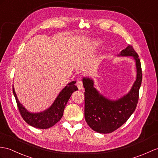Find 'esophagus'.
<instances>
[{
    "label": "esophagus",
    "instance_id": "esophagus-1",
    "mask_svg": "<svg viewBox=\"0 0 158 158\" xmlns=\"http://www.w3.org/2000/svg\"><path fill=\"white\" fill-rule=\"evenodd\" d=\"M76 85L77 86L79 89H83V81L81 80H80V79L77 80V83H76Z\"/></svg>",
    "mask_w": 158,
    "mask_h": 158
}]
</instances>
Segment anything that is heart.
<instances>
[{
  "label": "heart",
  "instance_id": "1",
  "mask_svg": "<svg viewBox=\"0 0 158 158\" xmlns=\"http://www.w3.org/2000/svg\"><path fill=\"white\" fill-rule=\"evenodd\" d=\"M101 42L100 41H95L94 44V46L95 47H99L100 45H101Z\"/></svg>",
  "mask_w": 158,
  "mask_h": 158
}]
</instances>
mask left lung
Masks as SVG:
<instances>
[{
	"mask_svg": "<svg viewBox=\"0 0 158 158\" xmlns=\"http://www.w3.org/2000/svg\"><path fill=\"white\" fill-rule=\"evenodd\" d=\"M118 56H132L136 62L137 77L131 89L117 100L102 96L94 87V81L83 77L85 88V118L91 129L100 133H110L118 129L135 110L139 100V91L142 81L141 62L133 47L129 45Z\"/></svg>",
	"mask_w": 158,
	"mask_h": 158,
	"instance_id": "obj_1",
	"label": "left lung"
}]
</instances>
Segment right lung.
<instances>
[{"label": "right lung", "mask_w": 158, "mask_h": 158, "mask_svg": "<svg viewBox=\"0 0 158 158\" xmlns=\"http://www.w3.org/2000/svg\"><path fill=\"white\" fill-rule=\"evenodd\" d=\"M75 83L76 81L69 83L60 91L52 105L46 110L39 113L28 112L18 100L16 93L13 87V92L22 118L29 125L38 129H46L52 127L61 119L63 115L65 106L72 94L78 90L77 87L75 85Z\"/></svg>", "instance_id": "obj_1"}]
</instances>
